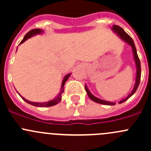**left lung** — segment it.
Segmentation results:
<instances>
[{"mask_svg": "<svg viewBox=\"0 0 151 151\" xmlns=\"http://www.w3.org/2000/svg\"><path fill=\"white\" fill-rule=\"evenodd\" d=\"M112 30L114 32L117 33L121 39L124 41L125 42H126L127 44H129L131 47H132V50H133V54H134V61L135 63H136L137 66V75H136V81H135V85L134 87L133 88V91H132L130 94L126 98H125L124 99L121 100V101H119V104H121V103L124 102L125 101H126L127 99H129L135 92L137 90L138 86L139 85V82H140V77H141V65H140V61H139V57L137 55V50L136 47H135L133 39L131 38V36L129 35H128L126 32L124 31V30L122 28H121L118 25H113L112 27ZM85 91H86L87 93H88V96H89V98L91 99L92 101H95V102L99 103V104H104V105H115V102H110V101H104V100L100 99L97 98V97L94 96L93 94H91V93L90 92L88 88H87L86 85H85Z\"/></svg>", "mask_w": 151, "mask_h": 151, "instance_id": "left-lung-1", "label": "left lung"}]
</instances>
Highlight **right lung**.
<instances>
[{
    "label": "right lung",
    "instance_id": "obj_1",
    "mask_svg": "<svg viewBox=\"0 0 151 151\" xmlns=\"http://www.w3.org/2000/svg\"><path fill=\"white\" fill-rule=\"evenodd\" d=\"M42 32H43V30H42L41 29L39 28H36V29H33V30H30V31L28 32V33H26V35H25V36H24L23 39H22V41H21L20 44L23 43V42H25V41L27 40V39H29V38L32 37L33 36H34V35H36V34H39V33H42ZM19 44V45H20ZM70 75H71V74H68L67 75H66V77H64V79H63V82H62V85H61V91H60V92L59 93L58 96L56 98H55L54 99L52 100H50V101H47V102H41V103H39V102H32V101H29L28 100L25 99V98H23L22 96V99L24 100V101H25V102L28 103V104L33 105V106H39V107H45V106H54V105L58 104L59 102L60 101V100H61V94L62 93H63V91H64V88H63V86H64L65 83H66V80H68V77H70Z\"/></svg>",
    "mask_w": 151,
    "mask_h": 151
}]
</instances>
